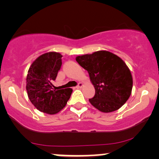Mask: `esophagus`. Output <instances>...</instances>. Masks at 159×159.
Wrapping results in <instances>:
<instances>
[{"label":"esophagus","mask_w":159,"mask_h":159,"mask_svg":"<svg viewBox=\"0 0 159 159\" xmlns=\"http://www.w3.org/2000/svg\"><path fill=\"white\" fill-rule=\"evenodd\" d=\"M83 83H78V85H76V88H78V89H80V88L83 87Z\"/></svg>","instance_id":"34e87169"}]
</instances>
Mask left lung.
<instances>
[{
  "label": "left lung",
  "mask_w": 159,
  "mask_h": 159,
  "mask_svg": "<svg viewBox=\"0 0 159 159\" xmlns=\"http://www.w3.org/2000/svg\"><path fill=\"white\" fill-rule=\"evenodd\" d=\"M76 61L89 72L95 89L89 102L102 112L119 109L132 93V76L120 57L111 52L100 50L92 54L78 56Z\"/></svg>",
  "instance_id": "8db88e82"
}]
</instances>
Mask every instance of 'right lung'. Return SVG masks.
Segmentation results:
<instances>
[{"label":"right lung","mask_w":159,"mask_h":159,"mask_svg":"<svg viewBox=\"0 0 159 159\" xmlns=\"http://www.w3.org/2000/svg\"><path fill=\"white\" fill-rule=\"evenodd\" d=\"M62 56L57 52L41 55L30 67L26 89L30 100L37 109L44 113L54 115L61 111L70 99L72 89H53L61 66Z\"/></svg>","instance_id":"1"}]
</instances>
